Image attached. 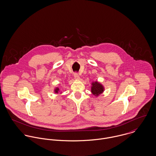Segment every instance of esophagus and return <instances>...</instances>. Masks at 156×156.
Returning <instances> with one entry per match:
<instances>
[{"instance_id":"esophagus-1","label":"esophagus","mask_w":156,"mask_h":156,"mask_svg":"<svg viewBox=\"0 0 156 156\" xmlns=\"http://www.w3.org/2000/svg\"><path fill=\"white\" fill-rule=\"evenodd\" d=\"M74 77L75 79H80V76L77 73H75L74 74Z\"/></svg>"}]
</instances>
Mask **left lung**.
Returning <instances> with one entry per match:
<instances>
[{
    "instance_id": "left-lung-1",
    "label": "left lung",
    "mask_w": 156,
    "mask_h": 156,
    "mask_svg": "<svg viewBox=\"0 0 156 156\" xmlns=\"http://www.w3.org/2000/svg\"><path fill=\"white\" fill-rule=\"evenodd\" d=\"M104 91V87L101 84L98 82H92L91 87V92L93 95L95 96H98Z\"/></svg>"
}]
</instances>
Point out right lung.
<instances>
[{
	"mask_svg": "<svg viewBox=\"0 0 156 156\" xmlns=\"http://www.w3.org/2000/svg\"><path fill=\"white\" fill-rule=\"evenodd\" d=\"M59 90V89L58 88H56V89H55V93H58V91Z\"/></svg>",
	"mask_w": 156,
	"mask_h": 156,
	"instance_id": "add662e5",
	"label": "right lung"
}]
</instances>
